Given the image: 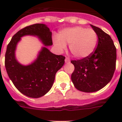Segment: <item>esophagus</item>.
Segmentation results:
<instances>
[{
	"label": "esophagus",
	"instance_id": "esophagus-1",
	"mask_svg": "<svg viewBox=\"0 0 122 122\" xmlns=\"http://www.w3.org/2000/svg\"><path fill=\"white\" fill-rule=\"evenodd\" d=\"M65 63H70V57H66L65 59Z\"/></svg>",
	"mask_w": 122,
	"mask_h": 122
}]
</instances>
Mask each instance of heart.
Instances as JSON below:
<instances>
[{"instance_id":"1","label":"heart","mask_w":122,"mask_h":122,"mask_svg":"<svg viewBox=\"0 0 122 122\" xmlns=\"http://www.w3.org/2000/svg\"><path fill=\"white\" fill-rule=\"evenodd\" d=\"M98 42L97 34L91 28L75 26L63 30L53 42L59 51H63L69 44V49L74 57L83 59L94 53Z\"/></svg>"}]
</instances>
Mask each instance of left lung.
<instances>
[{
    "instance_id": "8db88e82",
    "label": "left lung",
    "mask_w": 122,
    "mask_h": 122,
    "mask_svg": "<svg viewBox=\"0 0 122 122\" xmlns=\"http://www.w3.org/2000/svg\"><path fill=\"white\" fill-rule=\"evenodd\" d=\"M97 34L98 42L89 57L71 60L75 70L71 80L78 91L93 92L106 86L113 76L116 68L117 49L110 35L99 28L91 25Z\"/></svg>"
}]
</instances>
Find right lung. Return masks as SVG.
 Listing matches in <instances>:
<instances>
[{
	"label": "right lung",
	"mask_w": 122,
	"mask_h": 122,
	"mask_svg": "<svg viewBox=\"0 0 122 122\" xmlns=\"http://www.w3.org/2000/svg\"><path fill=\"white\" fill-rule=\"evenodd\" d=\"M27 35L37 36L46 46L52 45L51 31L46 25L37 23L26 26L18 31L7 45L5 66L9 77L20 92L30 97L38 98L51 89L56 73L64 65L65 57L56 55L43 47L33 63L21 65L15 58V49L21 37Z\"/></svg>",
	"instance_id": "obj_1"
}]
</instances>
